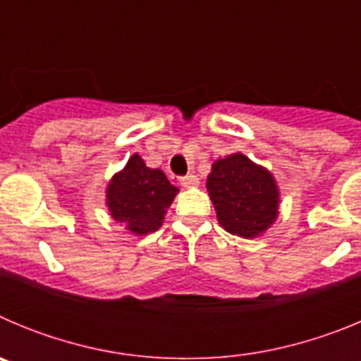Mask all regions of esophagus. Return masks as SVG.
Instances as JSON below:
<instances>
[{
    "mask_svg": "<svg viewBox=\"0 0 361 361\" xmlns=\"http://www.w3.org/2000/svg\"><path fill=\"white\" fill-rule=\"evenodd\" d=\"M180 184H183L184 188L199 186V178H197V175L188 173V175H184V177H180Z\"/></svg>",
    "mask_w": 361,
    "mask_h": 361,
    "instance_id": "obj_1",
    "label": "esophagus"
}]
</instances>
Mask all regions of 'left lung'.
<instances>
[{"instance_id":"1","label":"left lung","mask_w":361,"mask_h":361,"mask_svg":"<svg viewBox=\"0 0 361 361\" xmlns=\"http://www.w3.org/2000/svg\"><path fill=\"white\" fill-rule=\"evenodd\" d=\"M206 188L220 226L233 235L258 237L279 215L275 178L242 153L213 162Z\"/></svg>"}]
</instances>
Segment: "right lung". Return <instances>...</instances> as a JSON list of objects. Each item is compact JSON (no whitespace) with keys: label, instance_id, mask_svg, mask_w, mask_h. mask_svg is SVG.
<instances>
[{"label":"right lung","instance_id":"add662e5","mask_svg":"<svg viewBox=\"0 0 361 361\" xmlns=\"http://www.w3.org/2000/svg\"><path fill=\"white\" fill-rule=\"evenodd\" d=\"M177 188L161 170H152L133 155L124 170L110 180L106 191L111 216L135 235L157 231L166 209L177 195Z\"/></svg>","mask_w":361,"mask_h":361}]
</instances>
